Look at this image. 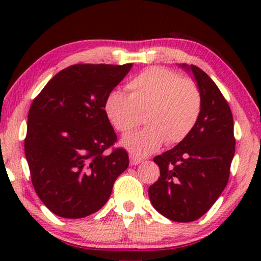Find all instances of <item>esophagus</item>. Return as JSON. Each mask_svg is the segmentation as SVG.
I'll return each mask as SVG.
<instances>
[{"mask_svg": "<svg viewBox=\"0 0 261 261\" xmlns=\"http://www.w3.org/2000/svg\"><path fill=\"white\" fill-rule=\"evenodd\" d=\"M129 163H130L132 166H135V165H139V164H141L142 160L135 158L134 155H130V156H129Z\"/></svg>", "mask_w": 261, "mask_h": 261, "instance_id": "1", "label": "esophagus"}]
</instances>
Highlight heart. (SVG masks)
I'll list each match as a JSON object with an SVG mask.
<instances>
[{"label":"heart","instance_id":"obj_1","mask_svg":"<svg viewBox=\"0 0 261 261\" xmlns=\"http://www.w3.org/2000/svg\"><path fill=\"white\" fill-rule=\"evenodd\" d=\"M129 94L112 91L105 101V114L121 134L135 129L145 114L147 127L122 139V146L135 156L158 151L164 142L183 141L197 122L201 91L190 78H180L165 67H148L127 84Z\"/></svg>","mask_w":261,"mask_h":261}]
</instances>
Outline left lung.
Listing matches in <instances>:
<instances>
[{
    "label": "left lung",
    "mask_w": 261,
    "mask_h": 261,
    "mask_svg": "<svg viewBox=\"0 0 261 261\" xmlns=\"http://www.w3.org/2000/svg\"><path fill=\"white\" fill-rule=\"evenodd\" d=\"M194 74L202 107L190 134L172 149L154 156L160 177L148 189L156 212L176 222L204 215L229 179L235 153L233 115L214 81L195 65H180Z\"/></svg>",
    "instance_id": "8db88e82"
}]
</instances>
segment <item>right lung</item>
<instances>
[{
  "label": "right lung",
  "mask_w": 261,
  "mask_h": 261,
  "mask_svg": "<svg viewBox=\"0 0 261 261\" xmlns=\"http://www.w3.org/2000/svg\"><path fill=\"white\" fill-rule=\"evenodd\" d=\"M132 64H76L57 73L28 113L24 154L32 184L53 214L82 219L102 208L129 165L105 101Z\"/></svg>",
  "instance_id": "obj_1"
}]
</instances>
